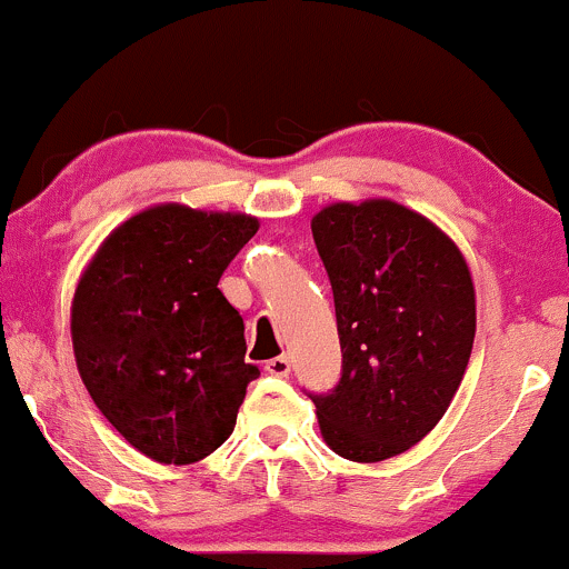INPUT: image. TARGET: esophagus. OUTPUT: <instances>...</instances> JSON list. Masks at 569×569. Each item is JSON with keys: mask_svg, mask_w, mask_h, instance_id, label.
I'll return each instance as SVG.
<instances>
[{"mask_svg": "<svg viewBox=\"0 0 569 569\" xmlns=\"http://www.w3.org/2000/svg\"><path fill=\"white\" fill-rule=\"evenodd\" d=\"M264 370H267L269 376H278V379H283V376L291 373V360L286 355L272 357V360L264 365Z\"/></svg>", "mask_w": 569, "mask_h": 569, "instance_id": "34e87169", "label": "esophagus"}]
</instances>
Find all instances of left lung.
<instances>
[{"instance_id": "obj_1", "label": "left lung", "mask_w": 569, "mask_h": 569, "mask_svg": "<svg viewBox=\"0 0 569 569\" xmlns=\"http://www.w3.org/2000/svg\"><path fill=\"white\" fill-rule=\"evenodd\" d=\"M332 283L340 381L310 395L332 452L400 456L456 398L477 330L475 283L439 226L390 199L330 204L310 223Z\"/></svg>"}]
</instances>
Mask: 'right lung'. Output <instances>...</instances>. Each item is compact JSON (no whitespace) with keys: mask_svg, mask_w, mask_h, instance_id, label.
<instances>
[{"mask_svg":"<svg viewBox=\"0 0 569 569\" xmlns=\"http://www.w3.org/2000/svg\"><path fill=\"white\" fill-rule=\"evenodd\" d=\"M259 231L239 212L158 204L124 220L83 269L70 310L79 373L124 441L196 463L231 436L259 368L220 274Z\"/></svg>","mask_w":569,"mask_h":569,"instance_id":"right-lung-1","label":"right lung"}]
</instances>
